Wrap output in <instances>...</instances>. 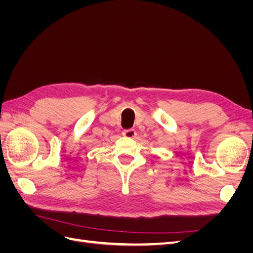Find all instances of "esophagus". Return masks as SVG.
Instances as JSON below:
<instances>
[{
    "label": "esophagus",
    "mask_w": 253,
    "mask_h": 253,
    "mask_svg": "<svg viewBox=\"0 0 253 253\" xmlns=\"http://www.w3.org/2000/svg\"><path fill=\"white\" fill-rule=\"evenodd\" d=\"M122 135L125 137H127V138H133L136 135L135 129L133 128H128V129H124V132H122Z\"/></svg>",
    "instance_id": "esophagus-1"
}]
</instances>
